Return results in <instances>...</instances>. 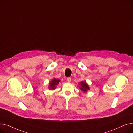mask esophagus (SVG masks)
I'll return each mask as SVG.
<instances>
[{
  "label": "esophagus",
  "instance_id": "esophagus-1",
  "mask_svg": "<svg viewBox=\"0 0 133 133\" xmlns=\"http://www.w3.org/2000/svg\"><path fill=\"white\" fill-rule=\"evenodd\" d=\"M71 78H70V77H68V78H67V81H68L69 83H70V82H71Z\"/></svg>",
  "mask_w": 133,
  "mask_h": 133
}]
</instances>
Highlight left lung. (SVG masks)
Returning <instances> with one entry per match:
<instances>
[{"label": "left lung", "instance_id": "obj_1", "mask_svg": "<svg viewBox=\"0 0 133 133\" xmlns=\"http://www.w3.org/2000/svg\"><path fill=\"white\" fill-rule=\"evenodd\" d=\"M79 89L81 90V91H83L84 93L87 92L88 90H90V87L89 85L87 84V83L85 81H82L80 83H79Z\"/></svg>", "mask_w": 133, "mask_h": 133}]
</instances>
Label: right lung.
<instances>
[{"label":"right lung","instance_id":"add662e5","mask_svg":"<svg viewBox=\"0 0 133 133\" xmlns=\"http://www.w3.org/2000/svg\"><path fill=\"white\" fill-rule=\"evenodd\" d=\"M61 80L59 79H56V78H53L51 81L50 82H49V87H48V89L49 90H55V89L56 88L57 86L58 85V84L59 83Z\"/></svg>","mask_w":133,"mask_h":133}]
</instances>
